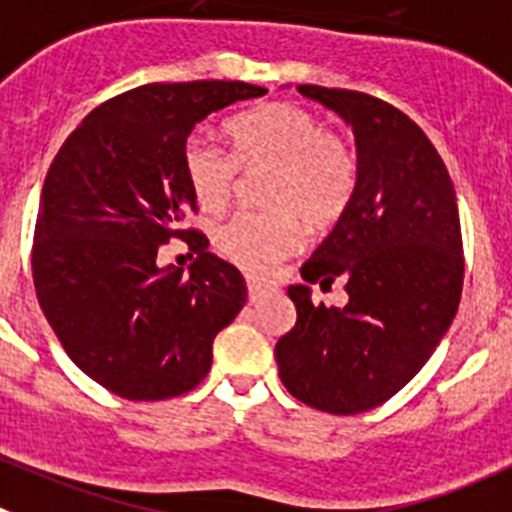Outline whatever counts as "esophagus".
Here are the masks:
<instances>
[{
    "label": "esophagus",
    "mask_w": 512,
    "mask_h": 512,
    "mask_svg": "<svg viewBox=\"0 0 512 512\" xmlns=\"http://www.w3.org/2000/svg\"><path fill=\"white\" fill-rule=\"evenodd\" d=\"M247 293H250V301H257L265 293V283L260 278H247Z\"/></svg>",
    "instance_id": "34e87169"
}]
</instances>
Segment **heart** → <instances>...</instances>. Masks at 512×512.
Returning <instances> with one entry per match:
<instances>
[{"mask_svg": "<svg viewBox=\"0 0 512 512\" xmlns=\"http://www.w3.org/2000/svg\"><path fill=\"white\" fill-rule=\"evenodd\" d=\"M234 158L196 132L183 147V173L206 211L222 209L239 168L273 165L265 204L270 211H237L214 229V245L234 265L262 273L303 245V222L324 229L344 214L357 188V158L339 135L321 130L306 109L275 101L229 122Z\"/></svg>", "mask_w": 512, "mask_h": 512, "instance_id": "heart-1", "label": "heart"}]
</instances>
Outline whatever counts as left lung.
<instances>
[{
  "label": "left lung",
  "instance_id": "obj_1",
  "mask_svg": "<svg viewBox=\"0 0 512 512\" xmlns=\"http://www.w3.org/2000/svg\"><path fill=\"white\" fill-rule=\"evenodd\" d=\"M354 132L357 188L329 237L288 285L296 326L275 344L280 380L301 403L354 416L393 398L426 365L464 280L457 191L423 130L362 91L296 86ZM348 280L344 309L316 307L310 283Z\"/></svg>",
  "mask_w": 512,
  "mask_h": 512
}]
</instances>
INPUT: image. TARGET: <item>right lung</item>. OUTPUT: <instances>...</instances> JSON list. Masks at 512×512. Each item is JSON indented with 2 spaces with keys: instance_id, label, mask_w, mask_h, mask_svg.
Listing matches in <instances>:
<instances>
[{
  "instance_id": "obj_1",
  "label": "right lung",
  "mask_w": 512,
  "mask_h": 512,
  "mask_svg": "<svg viewBox=\"0 0 512 512\" xmlns=\"http://www.w3.org/2000/svg\"><path fill=\"white\" fill-rule=\"evenodd\" d=\"M245 81L147 84L89 114L55 155L40 193L32 280L45 319L78 370L127 400L188 393L209 375L214 336L247 303L242 273L181 229L196 196L183 173L188 135ZM181 236L197 260L160 268Z\"/></svg>"
}]
</instances>
